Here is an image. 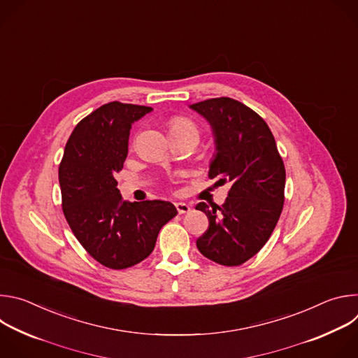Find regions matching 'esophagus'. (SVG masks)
<instances>
[{
	"label": "esophagus",
	"mask_w": 358,
	"mask_h": 358,
	"mask_svg": "<svg viewBox=\"0 0 358 358\" xmlns=\"http://www.w3.org/2000/svg\"><path fill=\"white\" fill-rule=\"evenodd\" d=\"M176 208L178 211V214H188L191 213V207L185 202H176Z\"/></svg>",
	"instance_id": "1"
}]
</instances>
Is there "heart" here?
I'll return each mask as SVG.
<instances>
[{"instance_id":"1","label":"heart","mask_w":358,"mask_h":358,"mask_svg":"<svg viewBox=\"0 0 358 358\" xmlns=\"http://www.w3.org/2000/svg\"><path fill=\"white\" fill-rule=\"evenodd\" d=\"M173 131H195L196 133V127L187 117H174L170 122V133Z\"/></svg>"}]
</instances>
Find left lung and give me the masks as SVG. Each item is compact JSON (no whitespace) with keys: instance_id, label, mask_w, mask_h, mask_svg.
I'll return each instance as SVG.
<instances>
[{"instance_id":"8db88e82","label":"left lung","mask_w":358,"mask_h":358,"mask_svg":"<svg viewBox=\"0 0 358 358\" xmlns=\"http://www.w3.org/2000/svg\"><path fill=\"white\" fill-rule=\"evenodd\" d=\"M206 119L215 143L208 177L232 184L222 207L199 202L208 217L207 232L196 239L203 257L238 266L257 255L273 232L285 201L286 171L265 120L238 100L217 97L189 106Z\"/></svg>"}]
</instances>
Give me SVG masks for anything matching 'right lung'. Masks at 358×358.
<instances>
[{
	"label": "right lung",
	"mask_w": 358,
	"mask_h": 358,
	"mask_svg": "<svg viewBox=\"0 0 358 358\" xmlns=\"http://www.w3.org/2000/svg\"><path fill=\"white\" fill-rule=\"evenodd\" d=\"M151 110L120 101L100 106L76 124L59 166L65 218L90 257L110 269L144 261L177 215L169 201H124L115 180L127 157L131 124Z\"/></svg>",
	"instance_id": "obj_1"
}]
</instances>
